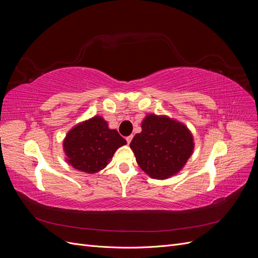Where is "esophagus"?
<instances>
[{
    "label": "esophagus",
    "mask_w": 258,
    "mask_h": 258,
    "mask_svg": "<svg viewBox=\"0 0 258 258\" xmlns=\"http://www.w3.org/2000/svg\"><path fill=\"white\" fill-rule=\"evenodd\" d=\"M132 138H134V137H132V136H129V137H127V138H126V141H127V143H128V144H130V142H131Z\"/></svg>",
    "instance_id": "1"
}]
</instances>
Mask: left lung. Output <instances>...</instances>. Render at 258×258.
<instances>
[{"mask_svg":"<svg viewBox=\"0 0 258 258\" xmlns=\"http://www.w3.org/2000/svg\"><path fill=\"white\" fill-rule=\"evenodd\" d=\"M130 147L144 172L165 179L183 168L192 153L194 142L184 124L166 116L147 115L142 132L132 139Z\"/></svg>","mask_w":258,"mask_h":258,"instance_id":"1","label":"left lung"}]
</instances>
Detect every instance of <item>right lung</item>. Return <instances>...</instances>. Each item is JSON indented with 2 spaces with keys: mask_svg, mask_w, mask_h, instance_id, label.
Segmentation results:
<instances>
[{
  "mask_svg": "<svg viewBox=\"0 0 258 258\" xmlns=\"http://www.w3.org/2000/svg\"><path fill=\"white\" fill-rule=\"evenodd\" d=\"M126 143L115 129H108L102 117L96 116L70 131L63 148L68 161L75 169L96 173L105 168L117 148Z\"/></svg>",
  "mask_w": 258,
  "mask_h": 258,
  "instance_id": "add662e5",
  "label": "right lung"
}]
</instances>
